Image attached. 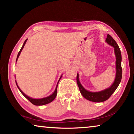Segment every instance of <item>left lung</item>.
<instances>
[{"mask_svg": "<svg viewBox=\"0 0 134 134\" xmlns=\"http://www.w3.org/2000/svg\"><path fill=\"white\" fill-rule=\"evenodd\" d=\"M106 42L114 48L115 56H116V77H115V81L112 86L108 88V89L102 90V91H100L98 92H89L86 90L83 87V86L81 85L79 79V74L77 73V85L81 94H82V96L85 99L89 100L90 101L94 102H102L108 100L111 96V95L113 93V92L116 90L117 87H118L122 79V56L119 47L116 41L113 40V38L109 34H108L107 35Z\"/></svg>", "mask_w": 134, "mask_h": 134, "instance_id": "8db88e82", "label": "left lung"}]
</instances>
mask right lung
I'll use <instances>...</instances> for the list:
<instances>
[{
  "instance_id": "add662e5",
  "label": "right lung",
  "mask_w": 134,
  "mask_h": 134,
  "mask_svg": "<svg viewBox=\"0 0 134 134\" xmlns=\"http://www.w3.org/2000/svg\"><path fill=\"white\" fill-rule=\"evenodd\" d=\"M26 41H27V40H26L25 41V42H24V43L23 45H22L21 49H20L19 52V53H18L17 58H16V62H17L18 58V57H19V55H20V54H21L22 50V49H23L24 47V45H25V44H26ZM62 76H61L60 78V79H59V80H58V83H57V86H56V88H55V91L52 94H51L50 96H48V97H44V98H42V99H33V98H31V97H30L28 96H27V95H26L23 92H22V90H21V89H20V88L19 87V86H18L16 82V84L17 87H18V89H19V90H20V92H21V93H22V94H23L24 96L27 99H28L29 102H31L33 104V105H34L41 106V105H46V104H48V103H49L53 101L54 100V99L55 98V97H56V96H57V86H58V84L59 81H60L61 78H62Z\"/></svg>"
}]
</instances>
